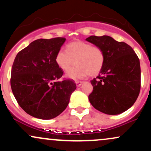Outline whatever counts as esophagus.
Masks as SVG:
<instances>
[{"instance_id":"1","label":"esophagus","mask_w":151,"mask_h":151,"mask_svg":"<svg viewBox=\"0 0 151 151\" xmlns=\"http://www.w3.org/2000/svg\"><path fill=\"white\" fill-rule=\"evenodd\" d=\"M75 83H76V84H77V86H78V87H79V86H80L81 85V84H82L83 81H76Z\"/></svg>"}]
</instances>
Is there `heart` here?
Returning a JSON list of instances; mask_svg holds the SVG:
<instances>
[{
	"label": "heart",
	"instance_id": "1",
	"mask_svg": "<svg viewBox=\"0 0 151 151\" xmlns=\"http://www.w3.org/2000/svg\"><path fill=\"white\" fill-rule=\"evenodd\" d=\"M104 53L101 48L83 41L70 42L66 46V51L57 53V65L67 72L76 63V66L67 72V77L73 79H81L87 75L94 76L99 73L104 64Z\"/></svg>",
	"mask_w": 151,
	"mask_h": 151
}]
</instances>
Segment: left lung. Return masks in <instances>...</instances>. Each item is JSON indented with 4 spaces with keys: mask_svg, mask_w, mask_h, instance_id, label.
Masks as SVG:
<instances>
[{
    "mask_svg": "<svg viewBox=\"0 0 151 151\" xmlns=\"http://www.w3.org/2000/svg\"><path fill=\"white\" fill-rule=\"evenodd\" d=\"M104 53V64L99 76L91 81V104L102 113L117 115L133 105L141 89V67L131 46L110 36H90L86 39Z\"/></svg>",
    "mask_w": 151,
    "mask_h": 151,
    "instance_id": "obj_1",
    "label": "left lung"
}]
</instances>
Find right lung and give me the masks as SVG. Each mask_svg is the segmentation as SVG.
Returning a JSON list of instances; mask_svg holds the SVG:
<instances>
[{"instance_id": "1", "label": "right lung", "mask_w": 151, "mask_h": 151, "mask_svg": "<svg viewBox=\"0 0 151 151\" xmlns=\"http://www.w3.org/2000/svg\"><path fill=\"white\" fill-rule=\"evenodd\" d=\"M64 37L38 39L15 57L10 85L15 99L29 115L48 120L67 108L77 86L74 81H58L63 72L57 65V53L65 42Z\"/></svg>"}]
</instances>
